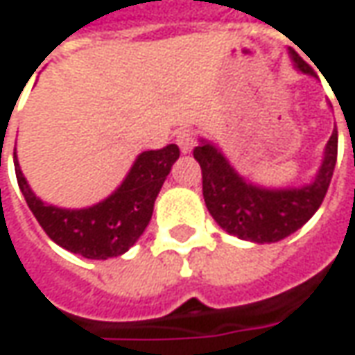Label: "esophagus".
<instances>
[{
	"label": "esophagus",
	"mask_w": 355,
	"mask_h": 355,
	"mask_svg": "<svg viewBox=\"0 0 355 355\" xmlns=\"http://www.w3.org/2000/svg\"><path fill=\"white\" fill-rule=\"evenodd\" d=\"M175 143L182 148L183 154L191 153L193 146H195V135H193L191 129H183V131H180L178 137H175Z\"/></svg>",
	"instance_id": "obj_1"
}]
</instances>
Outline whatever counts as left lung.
<instances>
[{
  "mask_svg": "<svg viewBox=\"0 0 355 355\" xmlns=\"http://www.w3.org/2000/svg\"><path fill=\"white\" fill-rule=\"evenodd\" d=\"M294 67L305 75L315 71L290 48ZM338 154V131L324 146L319 172L302 187H261L236 172L218 146L201 139L193 156L202 172V197L210 216L232 236L253 243H275L300 230L321 207L331 185Z\"/></svg>",
  "mask_w": 355,
  "mask_h": 355,
  "instance_id": "obj_1",
  "label": "left lung"
}]
</instances>
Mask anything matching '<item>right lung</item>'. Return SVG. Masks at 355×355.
Returning <instances> with one entry per match:
<instances>
[{
	"label": "right lung",
	"mask_w": 355,
	"mask_h": 355,
	"mask_svg": "<svg viewBox=\"0 0 355 355\" xmlns=\"http://www.w3.org/2000/svg\"><path fill=\"white\" fill-rule=\"evenodd\" d=\"M13 158L24 201L51 241L85 259H110L123 255L143 236L154 201L180 158V148L168 145L141 153L116 191L87 209H61L44 202L24 180L17 154Z\"/></svg>",
	"instance_id": "add662e5"
}]
</instances>
